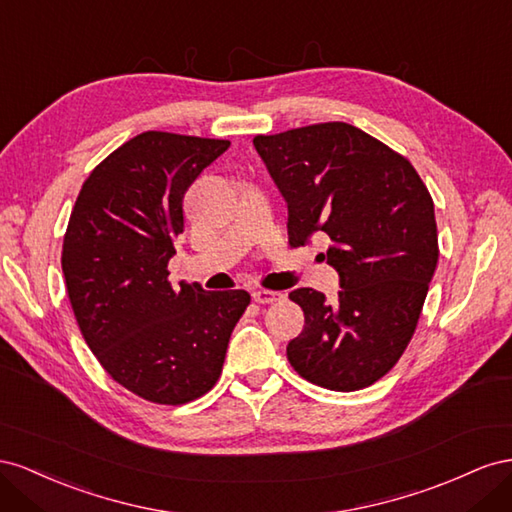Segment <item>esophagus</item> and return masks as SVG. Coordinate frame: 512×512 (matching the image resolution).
I'll return each mask as SVG.
<instances>
[{
	"label": "esophagus",
	"mask_w": 512,
	"mask_h": 512,
	"mask_svg": "<svg viewBox=\"0 0 512 512\" xmlns=\"http://www.w3.org/2000/svg\"><path fill=\"white\" fill-rule=\"evenodd\" d=\"M253 300L257 304H272L276 300H283V294H281V291H270V289H255Z\"/></svg>",
	"instance_id": "esophagus-1"
}]
</instances>
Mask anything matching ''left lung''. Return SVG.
Segmentation results:
<instances>
[{
    "mask_svg": "<svg viewBox=\"0 0 512 512\" xmlns=\"http://www.w3.org/2000/svg\"><path fill=\"white\" fill-rule=\"evenodd\" d=\"M255 150L289 208V240H332L337 300L300 287L304 330L287 360L311 384L352 392L382 379L412 341L437 268L433 199L410 160L345 122L257 135Z\"/></svg>",
    "mask_w": 512,
    "mask_h": 512,
    "instance_id": "8db88e82",
    "label": "left lung"
}]
</instances>
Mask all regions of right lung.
I'll use <instances>...</instances> for the list:
<instances>
[{
  "label": "right lung",
  "mask_w": 512,
  "mask_h": 512,
  "mask_svg": "<svg viewBox=\"0 0 512 512\" xmlns=\"http://www.w3.org/2000/svg\"><path fill=\"white\" fill-rule=\"evenodd\" d=\"M227 148L148 130L94 167L70 214L62 272L79 330L102 369L145 401L182 405L212 390L251 304L244 289L167 279L184 193Z\"/></svg>",
  "instance_id": "obj_1"
}]
</instances>
